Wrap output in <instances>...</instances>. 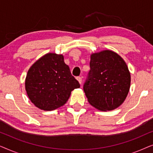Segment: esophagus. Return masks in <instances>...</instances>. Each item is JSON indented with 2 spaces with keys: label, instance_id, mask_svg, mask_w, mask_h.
I'll return each mask as SVG.
<instances>
[{
  "label": "esophagus",
  "instance_id": "1",
  "mask_svg": "<svg viewBox=\"0 0 153 153\" xmlns=\"http://www.w3.org/2000/svg\"><path fill=\"white\" fill-rule=\"evenodd\" d=\"M76 80L79 81V83H81V82H82V79H81V76H77L76 77Z\"/></svg>",
  "mask_w": 153,
  "mask_h": 153
}]
</instances>
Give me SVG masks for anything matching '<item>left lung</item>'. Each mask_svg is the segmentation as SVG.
Returning <instances> with one entry per match:
<instances>
[{
	"label": "left lung",
	"mask_w": 153,
	"mask_h": 153,
	"mask_svg": "<svg viewBox=\"0 0 153 153\" xmlns=\"http://www.w3.org/2000/svg\"><path fill=\"white\" fill-rule=\"evenodd\" d=\"M83 91L91 105L102 111L116 109L126 99L131 76L125 60L110 50L92 53Z\"/></svg>",
	"instance_id": "left-lung-1"
}]
</instances>
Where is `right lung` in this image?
Returning a JSON list of instances; mask_svg holds the SVG:
<instances>
[{
	"label": "right lung",
	"instance_id": "obj_1",
	"mask_svg": "<svg viewBox=\"0 0 153 153\" xmlns=\"http://www.w3.org/2000/svg\"><path fill=\"white\" fill-rule=\"evenodd\" d=\"M80 84L71 74L62 54L48 53L33 64L25 88L31 102L39 109L52 111L63 106L71 92Z\"/></svg>",
	"mask_w": 153,
	"mask_h": 153
}]
</instances>
